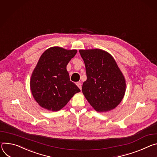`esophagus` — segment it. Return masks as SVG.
<instances>
[{
  "instance_id": "34e87169",
  "label": "esophagus",
  "mask_w": 157,
  "mask_h": 157,
  "mask_svg": "<svg viewBox=\"0 0 157 157\" xmlns=\"http://www.w3.org/2000/svg\"><path fill=\"white\" fill-rule=\"evenodd\" d=\"M77 85L78 86V87L80 89V90H82V83L80 82H77Z\"/></svg>"
}]
</instances>
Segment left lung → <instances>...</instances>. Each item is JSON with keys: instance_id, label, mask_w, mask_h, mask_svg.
Returning <instances> with one entry per match:
<instances>
[{"instance_id": "1", "label": "left lung", "mask_w": 157, "mask_h": 157, "mask_svg": "<svg viewBox=\"0 0 157 157\" xmlns=\"http://www.w3.org/2000/svg\"><path fill=\"white\" fill-rule=\"evenodd\" d=\"M86 74L82 92L97 112L115 109L125 92V78L115 60L108 52L100 49L80 50Z\"/></svg>"}]
</instances>
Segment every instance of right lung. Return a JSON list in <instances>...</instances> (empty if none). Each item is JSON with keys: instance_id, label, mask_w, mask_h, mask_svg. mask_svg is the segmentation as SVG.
<instances>
[{"instance_id": "add662e5", "label": "right lung", "mask_w": 157, "mask_h": 157, "mask_svg": "<svg viewBox=\"0 0 157 157\" xmlns=\"http://www.w3.org/2000/svg\"><path fill=\"white\" fill-rule=\"evenodd\" d=\"M77 50L59 47L46 50L33 70L30 89L33 98L42 107L52 111L62 109L76 93L78 86L70 80L67 65Z\"/></svg>"}]
</instances>
